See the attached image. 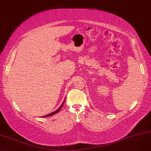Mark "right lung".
Masks as SVG:
<instances>
[{
	"instance_id": "right-lung-1",
	"label": "right lung",
	"mask_w": 151,
	"mask_h": 151,
	"mask_svg": "<svg viewBox=\"0 0 151 151\" xmlns=\"http://www.w3.org/2000/svg\"><path fill=\"white\" fill-rule=\"evenodd\" d=\"M65 98L64 99V101H63V102L62 103V104L61 105V106L57 109L56 111H53V112H52V113H50V114H47V115H46V116H43L42 117H48V116H53V115H54V114H57V113H58L60 110H61V108L63 107V105H64V102H65Z\"/></svg>"
}]
</instances>
